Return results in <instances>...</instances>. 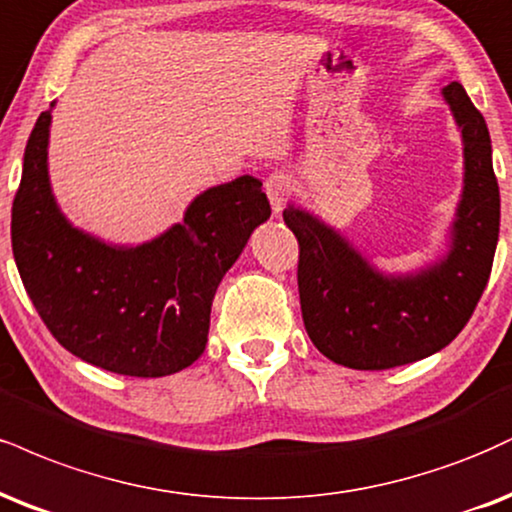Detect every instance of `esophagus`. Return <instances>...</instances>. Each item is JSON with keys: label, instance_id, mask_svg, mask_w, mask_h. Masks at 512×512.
<instances>
[{"label": "esophagus", "instance_id": "34e87169", "mask_svg": "<svg viewBox=\"0 0 512 512\" xmlns=\"http://www.w3.org/2000/svg\"><path fill=\"white\" fill-rule=\"evenodd\" d=\"M264 190H267V197H269V202H272V209L279 214L281 209L286 207L288 197H291V193H293V178L288 174H281V171H276V174L267 178Z\"/></svg>", "mask_w": 512, "mask_h": 512}]
</instances>
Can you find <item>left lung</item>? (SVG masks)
I'll list each match as a JSON object with an SVG mask.
<instances>
[{
  "instance_id": "left-lung-1",
  "label": "left lung",
  "mask_w": 512,
  "mask_h": 512,
  "mask_svg": "<svg viewBox=\"0 0 512 512\" xmlns=\"http://www.w3.org/2000/svg\"><path fill=\"white\" fill-rule=\"evenodd\" d=\"M443 100L463 138L465 176L439 262L412 274H384L315 214L283 209L300 245L307 336L336 365L391 369L439 353L463 331L489 281L501 224L489 128L460 83L446 85Z\"/></svg>"
}]
</instances>
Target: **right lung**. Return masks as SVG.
I'll use <instances>...</instances> for the list:
<instances>
[{
  "instance_id": "add662e5",
  "label": "right lung",
  "mask_w": 512,
  "mask_h": 512,
  "mask_svg": "<svg viewBox=\"0 0 512 512\" xmlns=\"http://www.w3.org/2000/svg\"><path fill=\"white\" fill-rule=\"evenodd\" d=\"M52 107L30 133L11 207L23 286L52 336L80 360L126 377L181 372L205 353L221 279L272 214L262 181L238 176L207 188L181 224L147 243H104L76 229L54 200L47 169Z\"/></svg>"
}]
</instances>
